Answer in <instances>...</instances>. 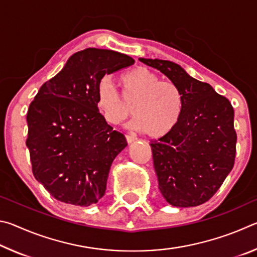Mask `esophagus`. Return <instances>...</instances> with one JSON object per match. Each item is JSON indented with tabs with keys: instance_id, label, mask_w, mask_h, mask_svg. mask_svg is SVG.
I'll return each mask as SVG.
<instances>
[{
	"instance_id": "1",
	"label": "esophagus",
	"mask_w": 257,
	"mask_h": 257,
	"mask_svg": "<svg viewBox=\"0 0 257 257\" xmlns=\"http://www.w3.org/2000/svg\"><path fill=\"white\" fill-rule=\"evenodd\" d=\"M125 139H127V142L130 144V143H133V142L136 141V137L133 136V135H125Z\"/></svg>"
}]
</instances>
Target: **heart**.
I'll return each instance as SVG.
<instances>
[{
	"label": "heart",
	"instance_id": "b5f03b06",
	"mask_svg": "<svg viewBox=\"0 0 257 257\" xmlns=\"http://www.w3.org/2000/svg\"><path fill=\"white\" fill-rule=\"evenodd\" d=\"M122 92L103 78L95 89V105L104 120L119 124L133 113V125L151 138H161L176 128L184 110V94L172 80H160L149 69L138 67L120 79Z\"/></svg>",
	"mask_w": 257,
	"mask_h": 257
}]
</instances>
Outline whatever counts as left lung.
<instances>
[{
	"mask_svg": "<svg viewBox=\"0 0 257 257\" xmlns=\"http://www.w3.org/2000/svg\"><path fill=\"white\" fill-rule=\"evenodd\" d=\"M139 60L175 81L184 94L176 128L151 143L160 191L173 206L201 205L219 190L233 168V107L211 85L190 77L171 61Z\"/></svg>",
	"mask_w": 257,
	"mask_h": 257,
	"instance_id": "1",
	"label": "left lung"
}]
</instances>
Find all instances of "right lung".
<instances>
[{
  "mask_svg": "<svg viewBox=\"0 0 257 257\" xmlns=\"http://www.w3.org/2000/svg\"><path fill=\"white\" fill-rule=\"evenodd\" d=\"M134 62L110 50L77 52L30 103L26 145L33 175L58 201L89 206L105 193L111 164L127 141L98 112L95 89L104 76Z\"/></svg>",
  "mask_w": 257,
  "mask_h": 257,
  "instance_id": "obj_1",
  "label": "right lung"
}]
</instances>
